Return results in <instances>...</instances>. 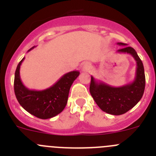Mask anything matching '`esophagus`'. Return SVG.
I'll list each match as a JSON object with an SVG mask.
<instances>
[{
  "mask_svg": "<svg viewBox=\"0 0 156 156\" xmlns=\"http://www.w3.org/2000/svg\"><path fill=\"white\" fill-rule=\"evenodd\" d=\"M89 69H90V64H89V62H85L83 65L82 70L83 72H87Z\"/></svg>",
  "mask_w": 156,
  "mask_h": 156,
  "instance_id": "1",
  "label": "esophagus"
}]
</instances>
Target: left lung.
<instances>
[{
    "instance_id": "left-lung-1",
    "label": "left lung",
    "mask_w": 156,
    "mask_h": 156,
    "mask_svg": "<svg viewBox=\"0 0 156 156\" xmlns=\"http://www.w3.org/2000/svg\"><path fill=\"white\" fill-rule=\"evenodd\" d=\"M117 44L126 46L117 52L129 54L137 63L133 82L115 87L101 81L98 82L91 76L90 85V94L99 108L106 113L114 115L124 114L133 108L142 98L145 87L144 66L136 51L123 43H117Z\"/></svg>"
}]
</instances>
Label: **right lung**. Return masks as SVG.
Instances as JSON below:
<instances>
[{"mask_svg": "<svg viewBox=\"0 0 156 156\" xmlns=\"http://www.w3.org/2000/svg\"><path fill=\"white\" fill-rule=\"evenodd\" d=\"M34 48L35 46L28 51ZM24 58L18 64L15 73L14 90L18 101L26 111L37 118L47 119L55 116L66 107L70 87L80 75V72L67 73L45 90H30L24 86L20 78V66Z\"/></svg>", "mask_w": 156, "mask_h": 156, "instance_id": "right-lung-1", "label": "right lung"}]
</instances>
